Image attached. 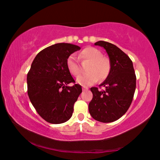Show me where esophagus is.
Wrapping results in <instances>:
<instances>
[{
    "instance_id": "1",
    "label": "esophagus",
    "mask_w": 160,
    "mask_h": 160,
    "mask_svg": "<svg viewBox=\"0 0 160 160\" xmlns=\"http://www.w3.org/2000/svg\"><path fill=\"white\" fill-rule=\"evenodd\" d=\"M88 90V88L87 87H83L82 88V90L83 91H85V90Z\"/></svg>"
}]
</instances>
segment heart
Returning <instances> with one entry per match:
<instances>
[{"mask_svg": "<svg viewBox=\"0 0 160 160\" xmlns=\"http://www.w3.org/2000/svg\"><path fill=\"white\" fill-rule=\"evenodd\" d=\"M82 60L90 61L88 72L86 75H80L77 78V82L82 86H89L95 83L98 79L105 80L109 75L111 69L110 60L103 57L102 52L97 48L88 47L82 50L80 54ZM67 69L73 76H78L80 73V67L77 58L74 54L68 56L66 60Z\"/></svg>", "mask_w": 160, "mask_h": 160, "instance_id": "b5f03b06", "label": "heart"}]
</instances>
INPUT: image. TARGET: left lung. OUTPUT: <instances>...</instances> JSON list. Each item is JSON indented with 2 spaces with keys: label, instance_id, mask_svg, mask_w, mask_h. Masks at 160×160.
<instances>
[{
  "label": "left lung",
  "instance_id": "8db88e82",
  "mask_svg": "<svg viewBox=\"0 0 160 160\" xmlns=\"http://www.w3.org/2000/svg\"><path fill=\"white\" fill-rule=\"evenodd\" d=\"M104 48L110 59L111 69L100 86L90 88L93 97L89 103L90 115L101 122H112L120 119L130 108L136 88V75L132 61L122 50L110 42H96Z\"/></svg>",
  "mask_w": 160,
  "mask_h": 160
}]
</instances>
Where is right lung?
I'll return each instance as SVG.
<instances>
[{
	"mask_svg": "<svg viewBox=\"0 0 160 160\" xmlns=\"http://www.w3.org/2000/svg\"><path fill=\"white\" fill-rule=\"evenodd\" d=\"M78 45L57 43L41 50L34 58L27 75L28 95L37 112L45 121L61 124L72 117L73 105L82 92L67 69L69 55Z\"/></svg>",
	"mask_w": 160,
	"mask_h": 160,
	"instance_id": "add662e5",
	"label": "right lung"
}]
</instances>
